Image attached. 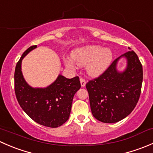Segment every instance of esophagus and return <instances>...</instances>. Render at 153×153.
Here are the masks:
<instances>
[{"label":"esophagus","instance_id":"1","mask_svg":"<svg viewBox=\"0 0 153 153\" xmlns=\"http://www.w3.org/2000/svg\"><path fill=\"white\" fill-rule=\"evenodd\" d=\"M80 81H81V86H83V87H84L86 85V80L84 79V78H80Z\"/></svg>","mask_w":153,"mask_h":153}]
</instances>
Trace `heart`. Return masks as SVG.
Segmentation results:
<instances>
[{
	"label": "heart",
	"mask_w": 153,
	"mask_h": 153,
	"mask_svg": "<svg viewBox=\"0 0 153 153\" xmlns=\"http://www.w3.org/2000/svg\"><path fill=\"white\" fill-rule=\"evenodd\" d=\"M72 58H66L64 64L69 68L75 67V64L80 67L86 65V71L91 76H99L106 70L112 60V52L108 48L100 46L89 45L76 49Z\"/></svg>",
	"instance_id": "obj_1"
}]
</instances>
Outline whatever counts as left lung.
<instances>
[{
	"mask_svg": "<svg viewBox=\"0 0 153 153\" xmlns=\"http://www.w3.org/2000/svg\"><path fill=\"white\" fill-rule=\"evenodd\" d=\"M121 56L127 58L128 66L124 72L119 73L116 66ZM142 81V65L134 51H128L116 58L104 73L86 84L93 116L109 124L124 119L139 100Z\"/></svg>",
	"mask_w": 153,
	"mask_h": 153,
	"instance_id": "8db88e82",
	"label": "left lung"
}]
</instances>
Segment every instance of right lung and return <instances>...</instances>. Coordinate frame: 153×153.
I'll use <instances>...</instances> for the list:
<instances>
[{
  "label": "right lung",
  "instance_id": "add662e5",
  "mask_svg": "<svg viewBox=\"0 0 153 153\" xmlns=\"http://www.w3.org/2000/svg\"><path fill=\"white\" fill-rule=\"evenodd\" d=\"M37 45L23 53L15 67V92L23 110L38 124L55 128L69 119L72 100L81 88L79 77L67 78L59 75L47 88H32L27 84L21 72V61Z\"/></svg>",
  "mask_w": 153,
  "mask_h": 153
}]
</instances>
